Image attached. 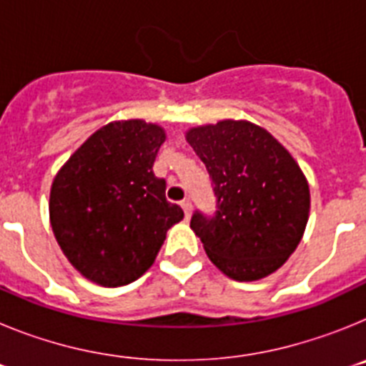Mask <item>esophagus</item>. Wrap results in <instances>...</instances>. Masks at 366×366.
<instances>
[{"label":"esophagus","mask_w":366,"mask_h":366,"mask_svg":"<svg viewBox=\"0 0 366 366\" xmlns=\"http://www.w3.org/2000/svg\"><path fill=\"white\" fill-rule=\"evenodd\" d=\"M181 209L185 211V218L189 219L190 214H192V202H190V199H183V202H181Z\"/></svg>","instance_id":"esophagus-1"}]
</instances>
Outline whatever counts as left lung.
Masks as SVG:
<instances>
[{"instance_id": "8db88e82", "label": "left lung", "mask_w": 366, "mask_h": 366, "mask_svg": "<svg viewBox=\"0 0 366 366\" xmlns=\"http://www.w3.org/2000/svg\"><path fill=\"white\" fill-rule=\"evenodd\" d=\"M207 167L214 216L196 211L190 227L207 257L238 282L274 273L299 245L310 216V187L292 154L249 121H219L187 132Z\"/></svg>"}]
</instances>
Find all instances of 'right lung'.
Masks as SVG:
<instances>
[{
	"instance_id": "1",
	"label": "right lung",
	"mask_w": 366,
	"mask_h": 366,
	"mask_svg": "<svg viewBox=\"0 0 366 366\" xmlns=\"http://www.w3.org/2000/svg\"><path fill=\"white\" fill-rule=\"evenodd\" d=\"M164 139L161 126L141 119L109 122L54 177V238L71 266L99 286H126L147 273L168 229L183 219L152 170Z\"/></svg>"
}]
</instances>
